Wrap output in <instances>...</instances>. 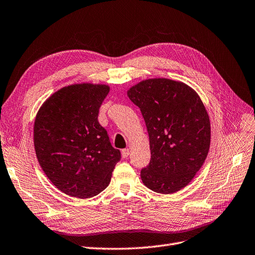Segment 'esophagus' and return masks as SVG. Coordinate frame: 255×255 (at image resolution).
I'll list each match as a JSON object with an SVG mask.
<instances>
[{
	"label": "esophagus",
	"mask_w": 255,
	"mask_h": 255,
	"mask_svg": "<svg viewBox=\"0 0 255 255\" xmlns=\"http://www.w3.org/2000/svg\"><path fill=\"white\" fill-rule=\"evenodd\" d=\"M128 155H129V150H128V148H124V150L121 151L122 158H128Z\"/></svg>",
	"instance_id": "esophagus-1"
}]
</instances>
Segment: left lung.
<instances>
[{
	"label": "left lung",
	"mask_w": 255,
	"mask_h": 255,
	"mask_svg": "<svg viewBox=\"0 0 255 255\" xmlns=\"http://www.w3.org/2000/svg\"><path fill=\"white\" fill-rule=\"evenodd\" d=\"M141 111L150 137L151 160L141 169L145 186L171 194L187 184L204 164L211 128L208 113L191 87L170 79H150L128 92Z\"/></svg>",
	"instance_id": "left-lung-1"
}]
</instances>
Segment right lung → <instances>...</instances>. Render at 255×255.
<instances>
[{"mask_svg": "<svg viewBox=\"0 0 255 255\" xmlns=\"http://www.w3.org/2000/svg\"><path fill=\"white\" fill-rule=\"evenodd\" d=\"M108 85L63 87L43 103L34 120L33 142L48 179L65 194L89 198L109 186L120 151L98 121Z\"/></svg>", "mask_w": 255, "mask_h": 255, "instance_id": "right-lung-1", "label": "right lung"}]
</instances>
